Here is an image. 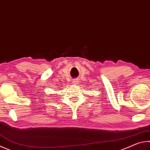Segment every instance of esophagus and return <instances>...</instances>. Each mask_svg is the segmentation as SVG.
Listing matches in <instances>:
<instances>
[{
    "label": "esophagus",
    "mask_w": 150,
    "mask_h": 150,
    "mask_svg": "<svg viewBox=\"0 0 150 150\" xmlns=\"http://www.w3.org/2000/svg\"><path fill=\"white\" fill-rule=\"evenodd\" d=\"M77 82V79H74V80H73V83H76Z\"/></svg>",
    "instance_id": "34e87169"
}]
</instances>
